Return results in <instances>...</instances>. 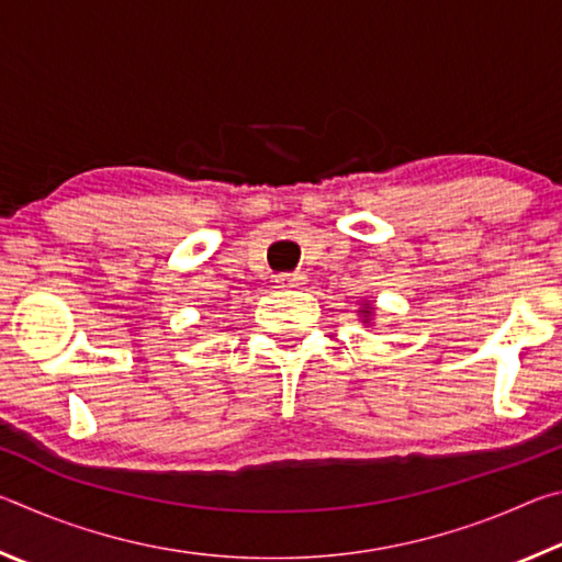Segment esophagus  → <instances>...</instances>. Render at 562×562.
Instances as JSON below:
<instances>
[{"instance_id": "34e87169", "label": "esophagus", "mask_w": 562, "mask_h": 562, "mask_svg": "<svg viewBox=\"0 0 562 562\" xmlns=\"http://www.w3.org/2000/svg\"><path fill=\"white\" fill-rule=\"evenodd\" d=\"M280 288H292V290H297V288H302V284H307V274H302V272H288V274H280Z\"/></svg>"}]
</instances>
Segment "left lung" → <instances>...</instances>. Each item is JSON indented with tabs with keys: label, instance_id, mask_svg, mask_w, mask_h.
I'll list each match as a JSON object with an SVG mask.
<instances>
[{
	"label": "left lung",
	"instance_id": "left-lung-1",
	"mask_svg": "<svg viewBox=\"0 0 562 562\" xmlns=\"http://www.w3.org/2000/svg\"><path fill=\"white\" fill-rule=\"evenodd\" d=\"M374 312H376V307H374V302L372 300H367V302H361V307H359V317H361V325H372V319H374Z\"/></svg>",
	"mask_w": 562,
	"mask_h": 562
}]
</instances>
